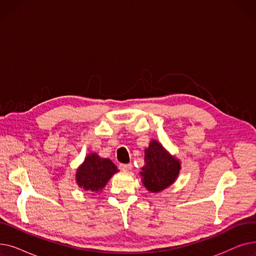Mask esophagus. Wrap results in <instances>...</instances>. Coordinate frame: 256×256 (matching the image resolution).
Masks as SVG:
<instances>
[{
  "label": "esophagus",
  "instance_id": "1",
  "mask_svg": "<svg viewBox=\"0 0 256 256\" xmlns=\"http://www.w3.org/2000/svg\"><path fill=\"white\" fill-rule=\"evenodd\" d=\"M119 169L122 171H130L132 170V164H120Z\"/></svg>",
  "mask_w": 256,
  "mask_h": 256
}]
</instances>
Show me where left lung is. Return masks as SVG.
I'll use <instances>...</instances> for the list:
<instances>
[{
  "label": "left lung",
  "instance_id": "obj_1",
  "mask_svg": "<svg viewBox=\"0 0 256 256\" xmlns=\"http://www.w3.org/2000/svg\"><path fill=\"white\" fill-rule=\"evenodd\" d=\"M144 154L145 164L141 168L140 176L147 191L162 192L176 182L182 169L180 160L154 139L146 147Z\"/></svg>",
  "mask_w": 256,
  "mask_h": 256
}]
</instances>
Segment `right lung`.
Listing matches in <instances>:
<instances>
[{"instance_id":"1","label":"right lung","mask_w":256,"mask_h":256,"mask_svg":"<svg viewBox=\"0 0 256 256\" xmlns=\"http://www.w3.org/2000/svg\"><path fill=\"white\" fill-rule=\"evenodd\" d=\"M118 171L110 158H100L96 152H90L76 169V182L80 189L98 193Z\"/></svg>"}]
</instances>
